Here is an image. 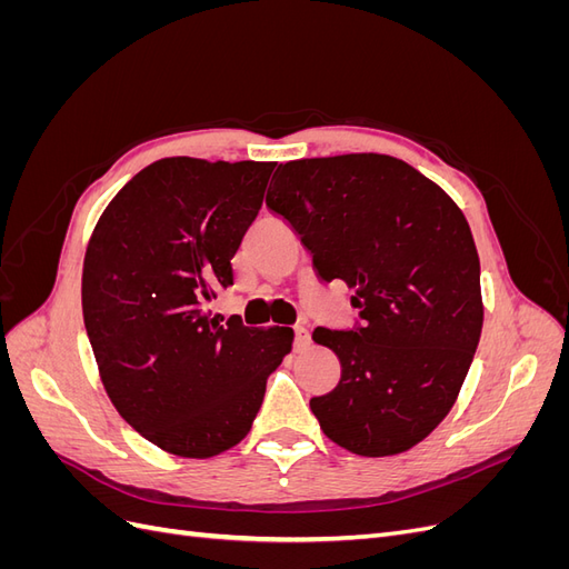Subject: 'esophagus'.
<instances>
[{
	"label": "esophagus",
	"mask_w": 569,
	"mask_h": 569,
	"mask_svg": "<svg viewBox=\"0 0 569 569\" xmlns=\"http://www.w3.org/2000/svg\"><path fill=\"white\" fill-rule=\"evenodd\" d=\"M308 341H311V332H308V325H306V322H299V325L295 327V347H297V349H303Z\"/></svg>",
	"instance_id": "esophagus-1"
}]
</instances>
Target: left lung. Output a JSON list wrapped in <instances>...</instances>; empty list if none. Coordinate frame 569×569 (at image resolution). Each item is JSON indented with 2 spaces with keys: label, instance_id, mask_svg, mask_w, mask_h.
<instances>
[{
  "label": "left lung",
  "instance_id": "left-lung-1",
  "mask_svg": "<svg viewBox=\"0 0 569 569\" xmlns=\"http://www.w3.org/2000/svg\"><path fill=\"white\" fill-rule=\"evenodd\" d=\"M266 203L311 251L322 282L343 280L360 325L316 327L341 363L311 399L322 432L380 458L408 451L449 416L477 351L479 256L456 201L385 153L280 163Z\"/></svg>",
  "mask_w": 569,
  "mask_h": 569
}]
</instances>
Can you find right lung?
<instances>
[{"label":"right lung","mask_w":569,"mask_h":569,"mask_svg":"<svg viewBox=\"0 0 569 569\" xmlns=\"http://www.w3.org/2000/svg\"><path fill=\"white\" fill-rule=\"evenodd\" d=\"M272 168L161 159L113 197L84 251L82 318L101 382L123 420L173 456L211 458L242 441L291 351V327L206 311L232 284Z\"/></svg>","instance_id":"add662e5"}]
</instances>
